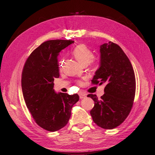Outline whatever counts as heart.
Wrapping results in <instances>:
<instances>
[{"mask_svg": "<svg viewBox=\"0 0 155 155\" xmlns=\"http://www.w3.org/2000/svg\"><path fill=\"white\" fill-rule=\"evenodd\" d=\"M78 61L82 66H87L89 63L96 64L97 59L93 58L92 50L88 48L85 45H79L75 48L72 51ZM62 61L59 62V67H61Z\"/></svg>", "mask_w": 155, "mask_h": 155, "instance_id": "1", "label": "heart"}]
</instances>
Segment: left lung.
Returning a JSON list of instances; mask_svg holds the SVG:
<instances>
[{
  "label": "left lung",
  "instance_id": "1",
  "mask_svg": "<svg viewBox=\"0 0 155 155\" xmlns=\"http://www.w3.org/2000/svg\"><path fill=\"white\" fill-rule=\"evenodd\" d=\"M100 48V67L92 82L104 85L110 95L127 97L136 83L134 70L129 58L118 45L111 41L101 45ZM123 101L106 96L100 102L97 101L92 112L95 121L100 125L120 123L129 109L125 108L127 105Z\"/></svg>",
  "mask_w": 155,
  "mask_h": 155
}]
</instances>
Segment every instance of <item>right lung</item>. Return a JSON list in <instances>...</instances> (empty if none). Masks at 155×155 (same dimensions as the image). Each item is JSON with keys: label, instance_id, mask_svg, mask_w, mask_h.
Instances as JSON below:
<instances>
[{"label": "right lung", "instance_id": "right-lung-1", "mask_svg": "<svg viewBox=\"0 0 155 155\" xmlns=\"http://www.w3.org/2000/svg\"><path fill=\"white\" fill-rule=\"evenodd\" d=\"M74 43L71 40L59 39L45 42L32 51L22 70L21 83L26 88L27 104L37 121L48 129L55 125V128L63 125L65 112L72 105L70 98L57 96L53 101L51 115L46 114V117L45 114V108L50 99V92L46 85H52L54 79L59 77L58 64L59 52ZM26 87L30 89H26Z\"/></svg>", "mask_w": 155, "mask_h": 155}]
</instances>
